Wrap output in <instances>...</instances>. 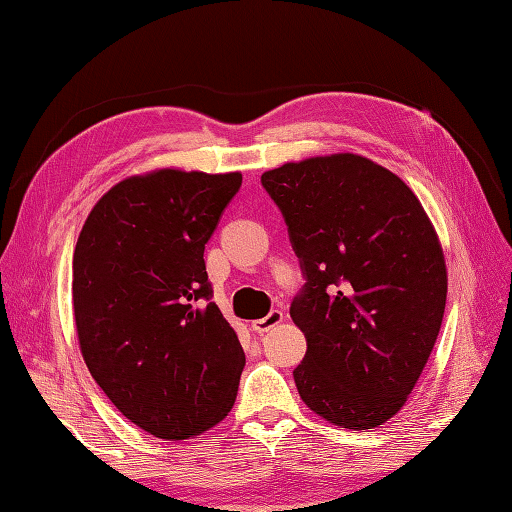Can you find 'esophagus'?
<instances>
[{"label": "esophagus", "mask_w": 512, "mask_h": 512, "mask_svg": "<svg viewBox=\"0 0 512 512\" xmlns=\"http://www.w3.org/2000/svg\"><path fill=\"white\" fill-rule=\"evenodd\" d=\"M281 321H284V312H281V310H270L264 319H255L250 325H253V330L257 334H264L268 330H273L275 325H279Z\"/></svg>", "instance_id": "1"}]
</instances>
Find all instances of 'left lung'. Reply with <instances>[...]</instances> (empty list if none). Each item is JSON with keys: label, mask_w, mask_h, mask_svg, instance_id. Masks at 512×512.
Masks as SVG:
<instances>
[{"label": "left lung", "mask_w": 512, "mask_h": 512, "mask_svg": "<svg viewBox=\"0 0 512 512\" xmlns=\"http://www.w3.org/2000/svg\"><path fill=\"white\" fill-rule=\"evenodd\" d=\"M306 286L290 317L308 350L301 400L343 429L394 418L436 345L447 264L436 228L396 173L358 154L286 162L262 176Z\"/></svg>", "instance_id": "8db88e82"}]
</instances>
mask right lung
Wrapping results in <instances>:
<instances>
[{"label": "right lung", "mask_w": 512, "mask_h": 512, "mask_svg": "<svg viewBox=\"0 0 512 512\" xmlns=\"http://www.w3.org/2000/svg\"><path fill=\"white\" fill-rule=\"evenodd\" d=\"M242 173L156 169L94 204L72 259L76 336L114 407L160 440L228 416L246 356L211 301L204 244Z\"/></svg>", "instance_id": "add662e5"}]
</instances>
